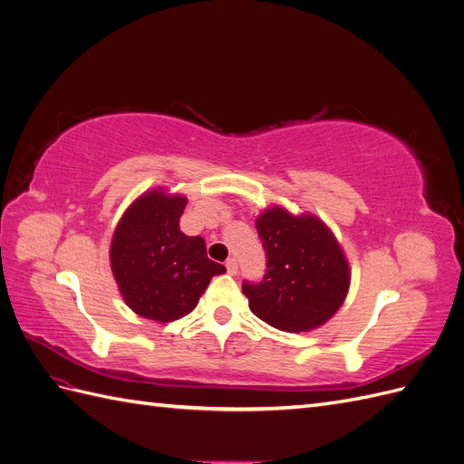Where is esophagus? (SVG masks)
Returning <instances> with one entry per match:
<instances>
[{
    "mask_svg": "<svg viewBox=\"0 0 464 464\" xmlns=\"http://www.w3.org/2000/svg\"><path fill=\"white\" fill-rule=\"evenodd\" d=\"M227 269H228L230 275H236V273H237V261H236L234 257H230V259L227 261Z\"/></svg>",
    "mask_w": 464,
    "mask_h": 464,
    "instance_id": "1",
    "label": "esophagus"
}]
</instances>
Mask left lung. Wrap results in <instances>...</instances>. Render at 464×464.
I'll use <instances>...</instances> for the list:
<instances>
[{
    "instance_id": "1",
    "label": "left lung",
    "mask_w": 464,
    "mask_h": 464,
    "mask_svg": "<svg viewBox=\"0 0 464 464\" xmlns=\"http://www.w3.org/2000/svg\"><path fill=\"white\" fill-rule=\"evenodd\" d=\"M266 254L259 285L244 283L249 310L286 333L319 329L339 312L350 288V265L331 228L310 213L266 207L256 220Z\"/></svg>"
}]
</instances>
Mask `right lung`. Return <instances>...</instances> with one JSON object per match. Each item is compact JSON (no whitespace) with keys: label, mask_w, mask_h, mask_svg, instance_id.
Returning a JSON list of instances; mask_svg holds the SVG:
<instances>
[{"label":"right lung","mask_w":464,"mask_h":464,"mask_svg":"<svg viewBox=\"0 0 464 464\" xmlns=\"http://www.w3.org/2000/svg\"><path fill=\"white\" fill-rule=\"evenodd\" d=\"M186 195L154 188L125 208L110 244V266L123 302L145 319L170 323L195 310L224 265L207 257L201 236L179 230Z\"/></svg>","instance_id":"right-lung-1"}]
</instances>
